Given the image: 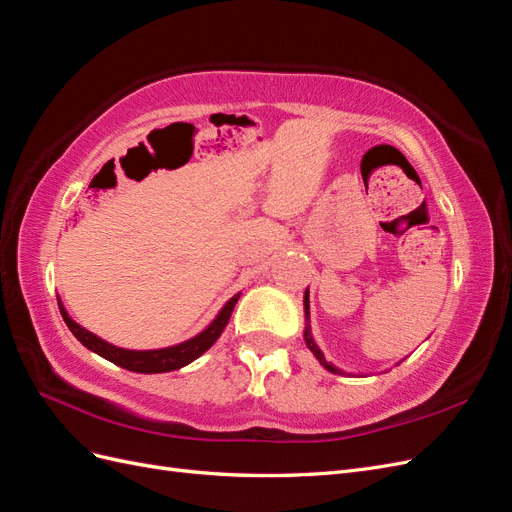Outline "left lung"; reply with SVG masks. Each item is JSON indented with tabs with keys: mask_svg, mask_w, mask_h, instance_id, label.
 Returning <instances> with one entry per match:
<instances>
[{
	"mask_svg": "<svg viewBox=\"0 0 512 512\" xmlns=\"http://www.w3.org/2000/svg\"><path fill=\"white\" fill-rule=\"evenodd\" d=\"M303 309H305V333H303V337H305V344H307V348L314 352V356L318 359V363H320L324 369H329L331 374H346V371H342L339 367H335L331 361L324 359L322 350H320V348H318V344L314 342V337H312V327H309V290H305V294H303Z\"/></svg>",
	"mask_w": 512,
	"mask_h": 512,
	"instance_id": "obj_1",
	"label": "left lung"
}]
</instances>
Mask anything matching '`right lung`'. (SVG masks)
Instances as JSON below:
<instances>
[{
	"label": "right lung",
	"instance_id": "obj_1",
	"mask_svg": "<svg viewBox=\"0 0 512 512\" xmlns=\"http://www.w3.org/2000/svg\"><path fill=\"white\" fill-rule=\"evenodd\" d=\"M239 297H241V292H237L235 297L228 299L218 312V316L209 322V327L205 331H200L198 335L185 339V342H181L177 346L156 348V350H128V348H119V346L108 344L106 339L87 331L85 327H81L79 322H74L68 314V309L64 307V303H61V299H57V303H59L61 316H64V320L68 324V329L87 350L100 354L102 359L111 361L123 369L136 371V374H164V371H175V369H181L188 363L196 361L200 354H205L215 344V339L222 335L224 327L228 324L232 309H235Z\"/></svg>",
	"mask_w": 512,
	"mask_h": 512
}]
</instances>
